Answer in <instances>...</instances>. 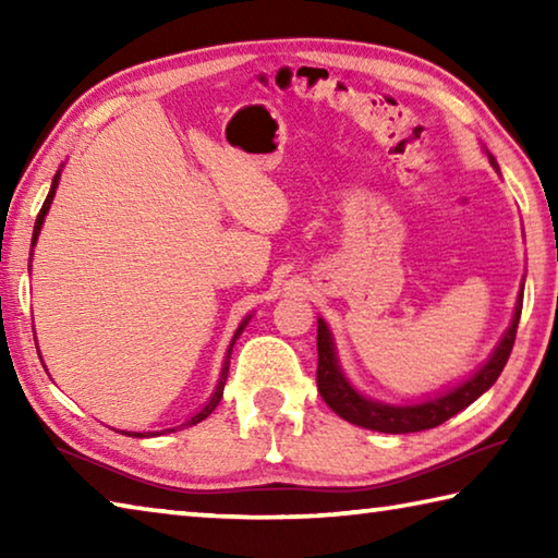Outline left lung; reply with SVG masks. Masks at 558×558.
<instances>
[{
	"label": "left lung",
	"instance_id": "8db88e82",
	"mask_svg": "<svg viewBox=\"0 0 558 558\" xmlns=\"http://www.w3.org/2000/svg\"><path fill=\"white\" fill-rule=\"evenodd\" d=\"M489 162H495V157H489ZM519 315H522V295L517 300L512 327L507 329L502 342L495 349V354L489 356V362L472 374L465 384H460L458 389L438 396V399L415 403V405H386L376 403L359 396L352 386L339 372L335 344L329 337L327 325L319 319L317 323V391L323 396L325 403L332 409L339 418H344L354 426L379 430V433H418L436 428L440 423H446L452 415L460 413L462 409L483 396L489 386L497 381V376L502 374L509 354H512L514 339H517V325Z\"/></svg>",
	"mask_w": 558,
	"mask_h": 558
}]
</instances>
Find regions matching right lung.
Returning <instances> with one entry per match:
<instances>
[{
	"mask_svg": "<svg viewBox=\"0 0 558 558\" xmlns=\"http://www.w3.org/2000/svg\"><path fill=\"white\" fill-rule=\"evenodd\" d=\"M56 186H59V174L53 177V182H51V192H49V196H46V202H44V206H41V211H39V216H36V223H34V235H32V245L36 243V239H39V231H41V223H44V216H46V211H49V206H51V202H53V194H56ZM245 323H248V317L243 319V325L235 329V335H233V342H235V337H239L241 332H243V327H245ZM233 342H231V347H229V352H226V359H223V369H221V379H219V386H216V391H214V396H211V401L204 405V409L196 413V415H192V418H189L186 423H182V426H194V423H199V421H204L206 415H209L216 405H219V401H221V396H223V384H226V376H229V364H231V349H233ZM182 426H177V428H182ZM169 433H172L174 428H167ZM167 430H155V433H147V436H162V433H167ZM125 436H132V438H145V433H125Z\"/></svg>",
	"mask_w": 558,
	"mask_h": 558,
	"instance_id": "right-lung-1",
	"label": "right lung"
}]
</instances>
